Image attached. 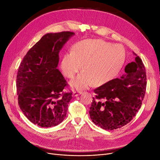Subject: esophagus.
Instances as JSON below:
<instances>
[{
  "mask_svg": "<svg viewBox=\"0 0 160 160\" xmlns=\"http://www.w3.org/2000/svg\"><path fill=\"white\" fill-rule=\"evenodd\" d=\"M82 93V92H76V91H74L73 92V95L74 96H78L79 94H81Z\"/></svg>",
  "mask_w": 160,
  "mask_h": 160,
  "instance_id": "esophagus-1",
  "label": "esophagus"
}]
</instances>
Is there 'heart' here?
Listing matches in <instances>:
<instances>
[{"instance_id":"obj_1","label":"heart","mask_w":160,"mask_h":160,"mask_svg":"<svg viewBox=\"0 0 160 160\" xmlns=\"http://www.w3.org/2000/svg\"><path fill=\"white\" fill-rule=\"evenodd\" d=\"M126 59L123 47L101 40H84L74 44L71 53L65 54L60 68L67 78H72L84 70L71 85L78 89L107 84L119 73Z\"/></svg>"}]
</instances>
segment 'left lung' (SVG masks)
I'll return each mask as SVG.
<instances>
[{
    "label": "left lung",
    "instance_id": "left-lung-1",
    "mask_svg": "<svg viewBox=\"0 0 160 160\" xmlns=\"http://www.w3.org/2000/svg\"><path fill=\"white\" fill-rule=\"evenodd\" d=\"M128 63L119 78L95 89L89 116L105 130L120 128L129 123L140 109L147 88V75L141 59Z\"/></svg>",
    "mask_w": 160,
    "mask_h": 160
}]
</instances>
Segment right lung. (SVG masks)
Wrapping results in <instances>:
<instances>
[{
  "mask_svg": "<svg viewBox=\"0 0 160 160\" xmlns=\"http://www.w3.org/2000/svg\"><path fill=\"white\" fill-rule=\"evenodd\" d=\"M74 33L63 31L48 33L23 58L16 79L18 104L25 116L42 128L58 126L66 117L72 92L57 68L59 53Z\"/></svg>",
  "mask_w": 160,
  "mask_h": 160,
  "instance_id": "right-lung-1",
  "label": "right lung"
}]
</instances>
